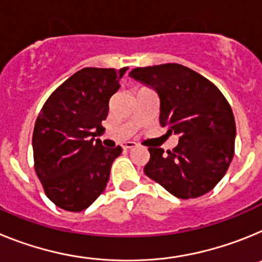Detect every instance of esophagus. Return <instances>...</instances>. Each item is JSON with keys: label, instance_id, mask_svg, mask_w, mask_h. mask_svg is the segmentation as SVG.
I'll use <instances>...</instances> for the list:
<instances>
[{"label": "esophagus", "instance_id": "34e87169", "mask_svg": "<svg viewBox=\"0 0 262 262\" xmlns=\"http://www.w3.org/2000/svg\"><path fill=\"white\" fill-rule=\"evenodd\" d=\"M122 147H123V149H131V148L136 147V143L135 142H127V143H124Z\"/></svg>", "mask_w": 262, "mask_h": 262}]
</instances>
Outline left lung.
Wrapping results in <instances>:
<instances>
[{"label": "left lung", "instance_id": "obj_1", "mask_svg": "<svg viewBox=\"0 0 262 262\" xmlns=\"http://www.w3.org/2000/svg\"><path fill=\"white\" fill-rule=\"evenodd\" d=\"M129 76L156 90L160 124L169 135H180L172 151L148 148L145 174L182 200L209 193L235 154V118L226 97L211 81L176 62L135 68Z\"/></svg>", "mask_w": 262, "mask_h": 262}]
</instances>
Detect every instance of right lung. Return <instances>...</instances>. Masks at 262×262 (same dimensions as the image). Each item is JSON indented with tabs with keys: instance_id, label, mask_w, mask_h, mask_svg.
Returning <instances> with one entry per match:
<instances>
[{
	"instance_id": "right-lung-1",
	"label": "right lung",
	"mask_w": 262,
	"mask_h": 262,
	"mask_svg": "<svg viewBox=\"0 0 262 262\" xmlns=\"http://www.w3.org/2000/svg\"><path fill=\"white\" fill-rule=\"evenodd\" d=\"M127 68H84L46 101L32 134L34 168L46 195L57 207L78 212L105 190L122 147H103L102 120Z\"/></svg>"
}]
</instances>
